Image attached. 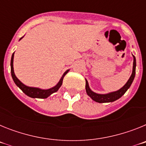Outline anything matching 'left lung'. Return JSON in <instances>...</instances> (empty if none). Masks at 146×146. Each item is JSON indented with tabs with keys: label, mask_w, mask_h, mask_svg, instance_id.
Masks as SVG:
<instances>
[{
	"label": "left lung",
	"mask_w": 146,
	"mask_h": 146,
	"mask_svg": "<svg viewBox=\"0 0 146 146\" xmlns=\"http://www.w3.org/2000/svg\"><path fill=\"white\" fill-rule=\"evenodd\" d=\"M134 57V61H133V70H132V73H131V77H129V80L127 81L125 86L123 88H121L120 90L117 91H115V92L110 93L108 94H98L96 93L93 92L91 91L90 88L88 86V81L86 80V93L88 95L91 99L94 100V101L96 102L99 103H105V102H114L117 99H118L119 98H121V96H123V94L126 93V91L128 90L129 88L130 87L131 84L132 83L134 80V78H135V68H136V59L135 57L133 55Z\"/></svg>",
	"instance_id": "8db88e82"
}]
</instances>
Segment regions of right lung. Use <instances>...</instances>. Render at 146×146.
<instances>
[{
    "instance_id": "1",
    "label": "right lung",
    "mask_w": 146,
    "mask_h": 146,
    "mask_svg": "<svg viewBox=\"0 0 146 146\" xmlns=\"http://www.w3.org/2000/svg\"><path fill=\"white\" fill-rule=\"evenodd\" d=\"M21 38H20V39H21ZM13 59H14V53L12 54V56H11V77H12L13 78V80H14V82H15V84H16L17 86L18 87L20 88L22 91H23V92L25 93L27 96H30V97H31V98L46 99V98L48 97V96H50L52 94L56 92V91L59 89V88L61 86L64 76L67 74V72H69V70H67L66 72H65V73L63 74L62 77L60 78L58 83L55 87L52 88L47 89V90H42V89L36 88L28 87V86H26L24 84H23V83H22V82L17 79V77L15 76V72H14V68H13Z\"/></svg>"
}]
</instances>
